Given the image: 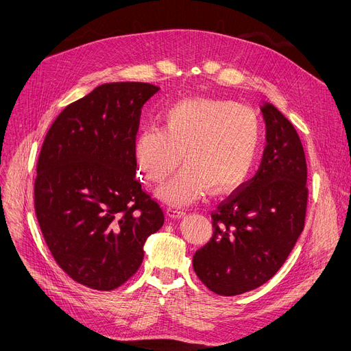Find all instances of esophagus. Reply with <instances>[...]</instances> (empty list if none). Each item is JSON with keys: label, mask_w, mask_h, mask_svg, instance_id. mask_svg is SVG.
Masks as SVG:
<instances>
[{"label": "esophagus", "mask_w": 351, "mask_h": 351, "mask_svg": "<svg viewBox=\"0 0 351 351\" xmlns=\"http://www.w3.org/2000/svg\"><path fill=\"white\" fill-rule=\"evenodd\" d=\"M166 213H168L169 217H173V219H179V217H182V216H185V210L178 208V206L168 208V210H166Z\"/></svg>", "instance_id": "esophagus-1"}]
</instances>
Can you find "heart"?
<instances>
[{
  "label": "heart",
  "mask_w": 351,
  "mask_h": 351,
  "mask_svg": "<svg viewBox=\"0 0 351 351\" xmlns=\"http://www.w3.org/2000/svg\"><path fill=\"white\" fill-rule=\"evenodd\" d=\"M262 125L246 105L216 98H188L166 108L160 128H145L134 142V159L147 183H160L172 204H192L210 189L222 193L250 173L259 155Z\"/></svg>",
  "instance_id": "b5f03b06"
}]
</instances>
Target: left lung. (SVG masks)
Returning a JSON list of instances; mask_svg holds the SVG:
<instances>
[{
	"instance_id": "8db88e82",
	"label": "left lung",
	"mask_w": 351,
	"mask_h": 351,
	"mask_svg": "<svg viewBox=\"0 0 351 351\" xmlns=\"http://www.w3.org/2000/svg\"><path fill=\"white\" fill-rule=\"evenodd\" d=\"M266 147L256 175L212 212L210 241L193 254L200 282L220 296L262 286L278 273L304 228L307 165L291 122L262 106Z\"/></svg>"
}]
</instances>
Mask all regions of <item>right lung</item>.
<instances>
[{
	"label": "right lung",
	"instance_id": "add662e5",
	"mask_svg": "<svg viewBox=\"0 0 351 351\" xmlns=\"http://www.w3.org/2000/svg\"><path fill=\"white\" fill-rule=\"evenodd\" d=\"M159 90L110 82L69 104L45 135L34 206L55 262L72 280L114 290L136 273L163 210L135 178L141 109Z\"/></svg>",
	"mask_w": 351,
	"mask_h": 351
}]
</instances>
